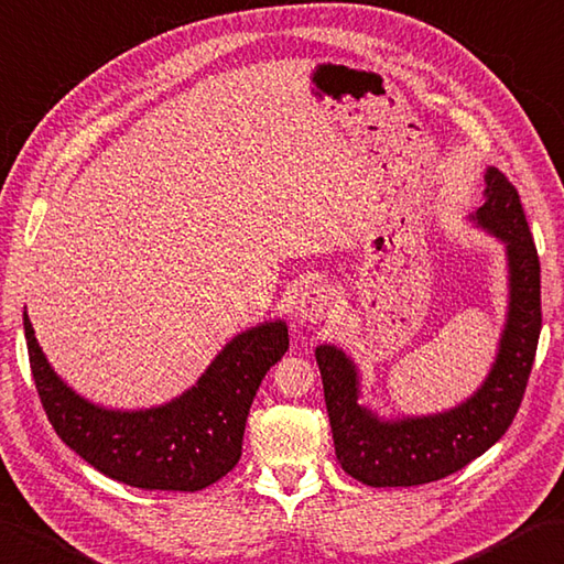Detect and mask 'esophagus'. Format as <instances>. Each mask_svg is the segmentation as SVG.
<instances>
[{
  "label": "esophagus",
  "mask_w": 564,
  "mask_h": 564,
  "mask_svg": "<svg viewBox=\"0 0 564 564\" xmlns=\"http://www.w3.org/2000/svg\"><path fill=\"white\" fill-rule=\"evenodd\" d=\"M335 311V293L327 285H311L297 301V317L303 323H319Z\"/></svg>",
  "instance_id": "1"
}]
</instances>
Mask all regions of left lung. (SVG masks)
Wrapping results in <instances>:
<instances>
[{
	"mask_svg": "<svg viewBox=\"0 0 564 564\" xmlns=\"http://www.w3.org/2000/svg\"><path fill=\"white\" fill-rule=\"evenodd\" d=\"M474 219L506 241L511 303L499 357L467 403L447 413L386 423L359 405L357 369L337 347H317L325 405L341 469L367 487H417L445 479L484 455L511 427L531 377L543 311L538 249L516 185L487 171V203Z\"/></svg>",
	"mask_w": 564,
	"mask_h": 564,
	"instance_id": "left-lung-1",
	"label": "left lung"
}]
</instances>
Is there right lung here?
<instances>
[{"label":"right lung","mask_w":564,"mask_h":564,"mask_svg":"<svg viewBox=\"0 0 564 564\" xmlns=\"http://www.w3.org/2000/svg\"><path fill=\"white\" fill-rule=\"evenodd\" d=\"M24 333L33 381L55 435L105 477L161 491H200L235 469L253 395L289 349L283 323L259 325L231 339L181 399L119 413L87 403L55 377L26 313Z\"/></svg>","instance_id":"right-lung-1"}]
</instances>
